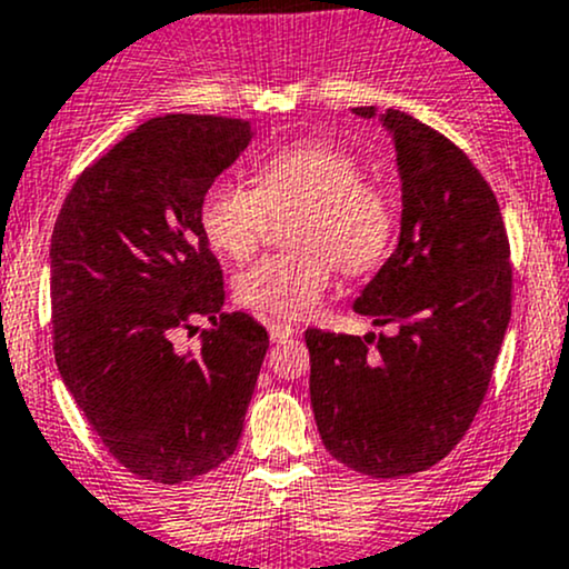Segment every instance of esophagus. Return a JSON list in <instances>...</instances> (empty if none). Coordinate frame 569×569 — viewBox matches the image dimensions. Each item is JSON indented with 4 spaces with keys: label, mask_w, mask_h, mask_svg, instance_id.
<instances>
[{
    "label": "esophagus",
    "mask_w": 569,
    "mask_h": 569,
    "mask_svg": "<svg viewBox=\"0 0 569 569\" xmlns=\"http://www.w3.org/2000/svg\"><path fill=\"white\" fill-rule=\"evenodd\" d=\"M291 335H295V327L286 325V321H272V325H269V338H272V343H283Z\"/></svg>",
    "instance_id": "34e87169"
}]
</instances>
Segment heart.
Here are the masks:
<instances>
[{
    "label": "heart",
    "mask_w": 569,
    "mask_h": 569,
    "mask_svg": "<svg viewBox=\"0 0 569 569\" xmlns=\"http://www.w3.org/2000/svg\"><path fill=\"white\" fill-rule=\"evenodd\" d=\"M256 188L218 179L204 190L199 223L218 253L242 261L259 248L267 212L302 209L297 253H274L237 278V300L274 319L313 313L332 283L335 264L365 274L387 259L395 204L381 184L365 182L362 166L327 141L278 149L256 166Z\"/></svg>",
    "instance_id": "heart-1"
}]
</instances>
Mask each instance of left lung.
Returning a JSON list of instances; mask_svg holds the SVG:
<instances>
[{"label":"left lung","instance_id":"left-lung-1","mask_svg":"<svg viewBox=\"0 0 569 569\" xmlns=\"http://www.w3.org/2000/svg\"><path fill=\"white\" fill-rule=\"evenodd\" d=\"M392 136L398 248L355 310L392 335L305 332L310 403L332 458L368 477L417 475L463 439L512 310L499 201L469 158L403 111L351 109Z\"/></svg>","mask_w":569,"mask_h":569}]
</instances>
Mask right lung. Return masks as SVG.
I'll list each match as a JSON object with an SVG mask.
<instances>
[{
	"label": "right lung",
	"instance_id": "1",
	"mask_svg": "<svg viewBox=\"0 0 569 569\" xmlns=\"http://www.w3.org/2000/svg\"><path fill=\"white\" fill-rule=\"evenodd\" d=\"M250 139L244 119H149L76 179L53 226L57 368L106 450L143 480H196L242 436L269 338L248 313H223L199 204ZM193 315L213 327L199 352H179L170 338Z\"/></svg>",
	"mask_w": 569,
	"mask_h": 569
}]
</instances>
